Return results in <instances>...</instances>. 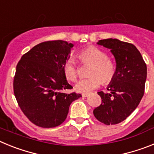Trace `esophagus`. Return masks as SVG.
Masks as SVG:
<instances>
[{"label": "esophagus", "instance_id": "esophagus-1", "mask_svg": "<svg viewBox=\"0 0 154 154\" xmlns=\"http://www.w3.org/2000/svg\"><path fill=\"white\" fill-rule=\"evenodd\" d=\"M89 92H84V93L82 94V97H87V96H89Z\"/></svg>", "mask_w": 154, "mask_h": 154}]
</instances>
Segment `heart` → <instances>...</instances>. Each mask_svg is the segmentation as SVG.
I'll use <instances>...</instances> for the list:
<instances>
[{"label":"heart","mask_w":154,"mask_h":154,"mask_svg":"<svg viewBox=\"0 0 154 154\" xmlns=\"http://www.w3.org/2000/svg\"><path fill=\"white\" fill-rule=\"evenodd\" d=\"M82 62L92 64L89 70L91 76L79 80L75 85L78 92H89L102 85L103 82H109L116 73V65L103 50L91 46L82 51L79 54ZM63 72L68 80L75 82L78 79L79 71L75 62L72 58H69L63 64Z\"/></svg>","instance_id":"obj_1"}]
</instances>
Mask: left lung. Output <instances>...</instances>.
I'll return each mask as SVG.
<instances>
[{"label":"left lung","mask_w":154,"mask_h":154,"mask_svg":"<svg viewBox=\"0 0 154 154\" xmlns=\"http://www.w3.org/2000/svg\"><path fill=\"white\" fill-rule=\"evenodd\" d=\"M97 43L111 50L116 69L107 89L109 93L98 92L102 103L93 110V114L99 122L115 125L125 120L141 101L146 79V65L133 44L115 38L99 40Z\"/></svg>","instance_id":"obj_1"}]
</instances>
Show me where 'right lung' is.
I'll return each instance as SVG.
<instances>
[{
    "instance_id": "right-lung-1",
    "label": "right lung",
    "mask_w": 154,
    "mask_h": 154,
    "mask_svg": "<svg viewBox=\"0 0 154 154\" xmlns=\"http://www.w3.org/2000/svg\"><path fill=\"white\" fill-rule=\"evenodd\" d=\"M72 47L62 40L42 42L24 54L16 66L14 93L23 113L36 126L61 125L71 103L82 96L62 92L72 89L62 69Z\"/></svg>"
}]
</instances>
